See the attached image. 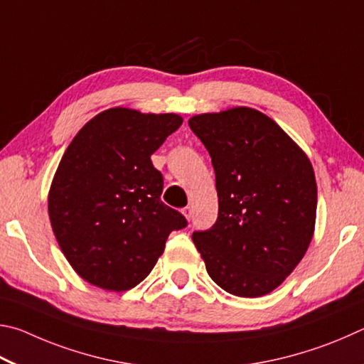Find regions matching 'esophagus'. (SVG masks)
Wrapping results in <instances>:
<instances>
[{
  "label": "esophagus",
  "mask_w": 364,
  "mask_h": 364,
  "mask_svg": "<svg viewBox=\"0 0 364 364\" xmlns=\"http://www.w3.org/2000/svg\"><path fill=\"white\" fill-rule=\"evenodd\" d=\"M182 214L186 215V219H187V220H190V219H192V208H190V206L183 208V209H182Z\"/></svg>",
  "instance_id": "obj_1"
}]
</instances>
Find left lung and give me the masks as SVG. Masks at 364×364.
Here are the masks:
<instances>
[{"mask_svg":"<svg viewBox=\"0 0 364 364\" xmlns=\"http://www.w3.org/2000/svg\"><path fill=\"white\" fill-rule=\"evenodd\" d=\"M188 126L211 155L219 215L192 235L209 277L238 297L277 289L314 238L316 181L305 151L262 112L235 107Z\"/></svg>","mask_w":364,"mask_h":364,"instance_id":"8db88e82","label":"left lung"}]
</instances>
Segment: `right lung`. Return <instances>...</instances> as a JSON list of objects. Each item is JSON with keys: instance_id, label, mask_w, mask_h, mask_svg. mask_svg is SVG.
Returning a JSON list of instances; mask_svg holds the SVG:
<instances>
[{"instance_id": "1", "label": "right lung", "mask_w": 364, "mask_h": 364, "mask_svg": "<svg viewBox=\"0 0 364 364\" xmlns=\"http://www.w3.org/2000/svg\"><path fill=\"white\" fill-rule=\"evenodd\" d=\"M176 113L114 107L95 114L67 146L48 196L53 232L85 282L107 291L137 286L183 215L161 201L150 156L178 129Z\"/></svg>"}]
</instances>
